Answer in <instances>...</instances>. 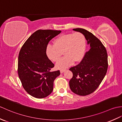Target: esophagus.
Masks as SVG:
<instances>
[{"label":"esophagus","instance_id":"1","mask_svg":"<svg viewBox=\"0 0 122 122\" xmlns=\"http://www.w3.org/2000/svg\"><path fill=\"white\" fill-rule=\"evenodd\" d=\"M66 70H60V73H63L64 71H66Z\"/></svg>","mask_w":122,"mask_h":122}]
</instances>
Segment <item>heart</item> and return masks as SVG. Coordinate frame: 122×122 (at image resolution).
I'll return each instance as SVG.
<instances>
[{"label":"heart","instance_id":"1","mask_svg":"<svg viewBox=\"0 0 122 122\" xmlns=\"http://www.w3.org/2000/svg\"><path fill=\"white\" fill-rule=\"evenodd\" d=\"M53 45L46 46V52L48 58L53 62H58L63 52L64 57L56 64L58 69L67 68L74 62L81 61L84 56L86 41L80 32L61 35L54 40Z\"/></svg>","mask_w":122,"mask_h":122}]
</instances>
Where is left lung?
Instances as JSON below:
<instances>
[{"label": "left lung", "instance_id": "left-lung-1", "mask_svg": "<svg viewBox=\"0 0 122 122\" xmlns=\"http://www.w3.org/2000/svg\"><path fill=\"white\" fill-rule=\"evenodd\" d=\"M73 30L84 36L90 50L78 65L70 69L73 77L69 85L75 94L85 96L95 91L105 77L108 68L107 54L102 43L91 32L82 28Z\"/></svg>", "mask_w": 122, "mask_h": 122}]
</instances>
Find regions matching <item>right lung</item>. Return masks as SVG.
<instances>
[{
    "mask_svg": "<svg viewBox=\"0 0 122 122\" xmlns=\"http://www.w3.org/2000/svg\"><path fill=\"white\" fill-rule=\"evenodd\" d=\"M61 31L39 30L31 35L22 46L18 56V73L24 89L32 97H48L53 89V82L60 71L51 72L54 64L46 54L52 39Z\"/></svg>",
    "mask_w": 122,
    "mask_h": 122,
    "instance_id": "right-lung-1",
    "label": "right lung"
}]
</instances>
